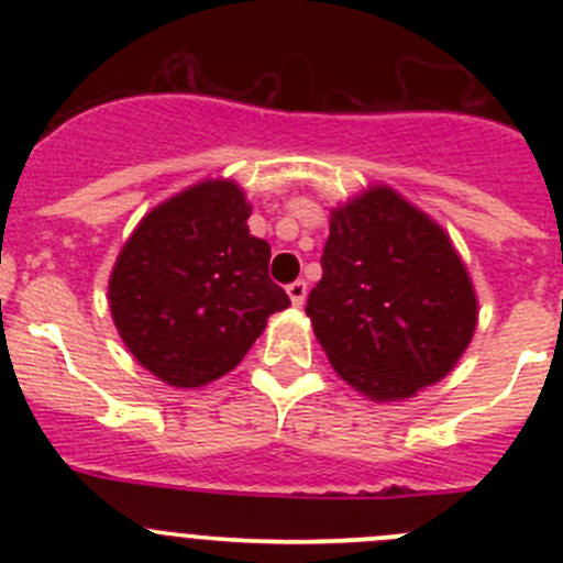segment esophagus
<instances>
[{"label": "esophagus", "mask_w": 563, "mask_h": 563, "mask_svg": "<svg viewBox=\"0 0 563 563\" xmlns=\"http://www.w3.org/2000/svg\"><path fill=\"white\" fill-rule=\"evenodd\" d=\"M288 297H291L294 308H302L305 297H308V283H305V280H294L291 286H288Z\"/></svg>", "instance_id": "1"}]
</instances>
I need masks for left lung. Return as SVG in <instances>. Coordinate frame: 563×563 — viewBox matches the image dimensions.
<instances>
[{
  "label": "left lung",
  "mask_w": 563,
  "mask_h": 563,
  "mask_svg": "<svg viewBox=\"0 0 563 563\" xmlns=\"http://www.w3.org/2000/svg\"><path fill=\"white\" fill-rule=\"evenodd\" d=\"M305 313L334 373L373 400L441 382L476 329V294L439 223L387 185L332 209Z\"/></svg>",
  "instance_id": "obj_1"
}]
</instances>
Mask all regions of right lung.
I'll return each instance as SVG.
<instances>
[{
  "instance_id": "add662e5",
  "label": "right lung",
  "mask_w": 563,
  "mask_h": 563,
  "mask_svg": "<svg viewBox=\"0 0 563 563\" xmlns=\"http://www.w3.org/2000/svg\"><path fill=\"white\" fill-rule=\"evenodd\" d=\"M250 203L231 179H203L152 209L124 242L108 302L130 354L176 389L234 371L291 305L269 280L272 250L247 229Z\"/></svg>"
}]
</instances>
